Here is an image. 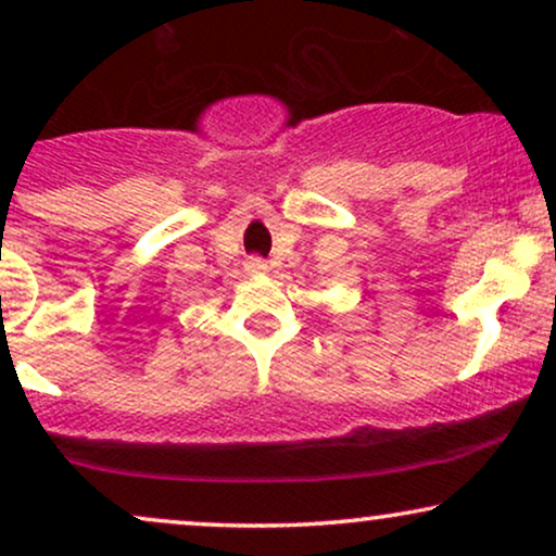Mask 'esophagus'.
Masks as SVG:
<instances>
[{
  "label": "esophagus",
  "mask_w": 556,
  "mask_h": 556,
  "mask_svg": "<svg viewBox=\"0 0 556 556\" xmlns=\"http://www.w3.org/2000/svg\"><path fill=\"white\" fill-rule=\"evenodd\" d=\"M248 271H266V261L253 256L251 261H248Z\"/></svg>",
  "instance_id": "obj_1"
}]
</instances>
